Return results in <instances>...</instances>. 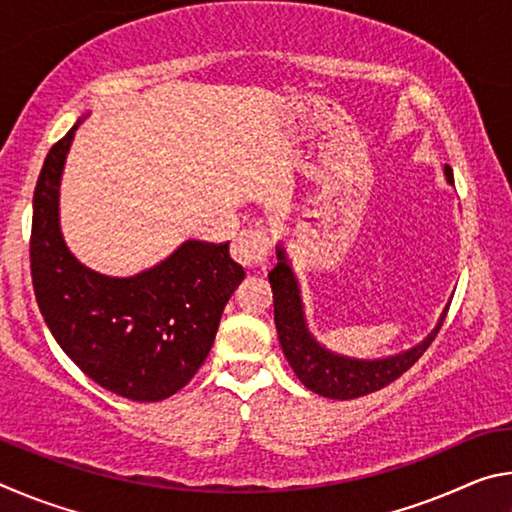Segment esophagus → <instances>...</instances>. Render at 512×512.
<instances>
[{"label": "esophagus", "instance_id": "esophagus-1", "mask_svg": "<svg viewBox=\"0 0 512 512\" xmlns=\"http://www.w3.org/2000/svg\"><path fill=\"white\" fill-rule=\"evenodd\" d=\"M268 235L266 230L262 228H250L239 232L237 239L232 241L230 246V255L235 262H239L248 271H253V268L262 266L266 262V255H268Z\"/></svg>", "mask_w": 512, "mask_h": 512}]
</instances>
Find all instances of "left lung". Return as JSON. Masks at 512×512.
<instances>
[{"label":"left lung","instance_id":"1","mask_svg":"<svg viewBox=\"0 0 512 512\" xmlns=\"http://www.w3.org/2000/svg\"><path fill=\"white\" fill-rule=\"evenodd\" d=\"M447 183L454 185L452 167H445ZM268 282L273 289V307H275V327L280 336V345L289 366L296 372L298 379L309 391H314L329 400H354L368 393H375L404 375L415 361H418L436 334L443 327L447 309L440 316L433 332L415 348L402 354L375 361L350 359L343 354H334L325 350L307 329L305 311H302L300 287L296 275L282 246H277V264L268 273Z\"/></svg>","mask_w":512,"mask_h":512}]
</instances>
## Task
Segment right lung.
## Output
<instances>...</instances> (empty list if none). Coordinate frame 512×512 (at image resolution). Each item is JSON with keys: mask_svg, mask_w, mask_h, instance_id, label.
I'll list each match as a JSON object with an SVG mask.
<instances>
[{"mask_svg": "<svg viewBox=\"0 0 512 512\" xmlns=\"http://www.w3.org/2000/svg\"><path fill=\"white\" fill-rule=\"evenodd\" d=\"M79 124L51 146L33 192L31 277L40 314L101 388L135 402L167 400L210 354L225 302L246 273L230 257V241H185L133 277L83 266L58 225L60 176Z\"/></svg>", "mask_w": 512, "mask_h": 512, "instance_id": "right-lung-1", "label": "right lung"}]
</instances>
